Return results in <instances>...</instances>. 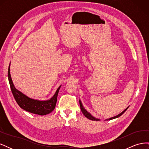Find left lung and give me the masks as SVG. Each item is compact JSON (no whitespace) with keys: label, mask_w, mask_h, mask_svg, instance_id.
Returning <instances> with one entry per match:
<instances>
[{"label":"left lung","mask_w":149,"mask_h":149,"mask_svg":"<svg viewBox=\"0 0 149 149\" xmlns=\"http://www.w3.org/2000/svg\"><path fill=\"white\" fill-rule=\"evenodd\" d=\"M79 105H80V107H81V111H82V112H83V114H84V116L86 117V118H87L88 119H90V120H100V119H97V118H94V116H93L91 114L89 113V112H88L85 109H84V107H83V104H82V102H81V100H79ZM129 108V107H127V108H126V109H125V110H124L123 112H121V113H120L119 114H118V115H117V116H114V117H112V118H109V119H106L105 120H111V119H116V118H119V117H120L121 115H123L124 112H125V111L127 110V109Z\"/></svg>","instance_id":"left-lung-1"}]
</instances>
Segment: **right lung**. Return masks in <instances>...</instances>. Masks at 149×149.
Segmentation results:
<instances>
[{"label": "right lung", "instance_id": "1", "mask_svg": "<svg viewBox=\"0 0 149 149\" xmlns=\"http://www.w3.org/2000/svg\"><path fill=\"white\" fill-rule=\"evenodd\" d=\"M10 65L8 66V81H9L13 96L14 97L18 105L22 109H23L26 111L38 115H47L52 112L55 108L58 94L61 86H60L53 96L48 100L40 101L31 99L27 96H26L24 93H22L21 91H19L14 86L10 73Z\"/></svg>", "mask_w": 149, "mask_h": 149}]
</instances>
